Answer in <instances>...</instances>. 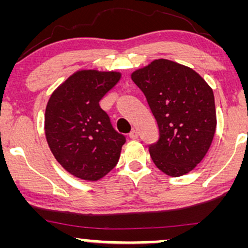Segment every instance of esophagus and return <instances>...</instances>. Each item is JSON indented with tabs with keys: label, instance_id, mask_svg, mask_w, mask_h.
<instances>
[{
	"label": "esophagus",
	"instance_id": "esophagus-1",
	"mask_svg": "<svg viewBox=\"0 0 248 248\" xmlns=\"http://www.w3.org/2000/svg\"><path fill=\"white\" fill-rule=\"evenodd\" d=\"M129 138L132 139V140H136V139L139 138V133H138V130H136V129H133L132 132L129 133Z\"/></svg>",
	"mask_w": 248,
	"mask_h": 248
}]
</instances>
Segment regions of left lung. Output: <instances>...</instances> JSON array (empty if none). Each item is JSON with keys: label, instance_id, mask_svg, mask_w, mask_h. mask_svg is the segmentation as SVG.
I'll list each match as a JSON object with an SVG mask.
<instances>
[{"label": "left lung", "instance_id": "obj_1", "mask_svg": "<svg viewBox=\"0 0 248 248\" xmlns=\"http://www.w3.org/2000/svg\"><path fill=\"white\" fill-rule=\"evenodd\" d=\"M146 95L160 139L149 146L155 166L172 177L190 172L204 158L215 136V96L196 71L156 59L132 73Z\"/></svg>", "mask_w": 248, "mask_h": 248}]
</instances>
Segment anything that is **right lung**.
<instances>
[{
	"mask_svg": "<svg viewBox=\"0 0 248 248\" xmlns=\"http://www.w3.org/2000/svg\"><path fill=\"white\" fill-rule=\"evenodd\" d=\"M120 78L119 72L78 71L50 96L45 109L47 144L76 177L98 181L118 163L126 136L113 128L99 101Z\"/></svg>",
	"mask_w": 248,
	"mask_h": 248,
	"instance_id": "right-lung-1",
	"label": "right lung"
}]
</instances>
